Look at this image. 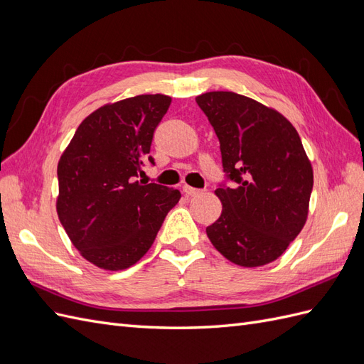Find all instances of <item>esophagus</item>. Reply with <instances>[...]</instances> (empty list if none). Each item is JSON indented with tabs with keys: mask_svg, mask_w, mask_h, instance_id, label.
Wrapping results in <instances>:
<instances>
[{
	"mask_svg": "<svg viewBox=\"0 0 364 364\" xmlns=\"http://www.w3.org/2000/svg\"><path fill=\"white\" fill-rule=\"evenodd\" d=\"M182 190H183V193H185L186 196H191V197H194V196H199V194H202V193H203V190L193 188V186H190V185H183V186H182Z\"/></svg>",
	"mask_w": 364,
	"mask_h": 364,
	"instance_id": "esophagus-1",
	"label": "esophagus"
}]
</instances>
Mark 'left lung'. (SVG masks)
I'll return each mask as SVG.
<instances>
[{"mask_svg":"<svg viewBox=\"0 0 364 364\" xmlns=\"http://www.w3.org/2000/svg\"><path fill=\"white\" fill-rule=\"evenodd\" d=\"M196 102L214 127L234 188H217L222 214L206 228L213 246L241 267L279 258L310 208L313 167L290 121L246 95L213 91Z\"/></svg>","mask_w":364,"mask_h":364,"instance_id":"8db88e82","label":"left lung"}]
</instances>
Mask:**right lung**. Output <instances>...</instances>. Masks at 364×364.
<instances>
[{"mask_svg":"<svg viewBox=\"0 0 364 364\" xmlns=\"http://www.w3.org/2000/svg\"><path fill=\"white\" fill-rule=\"evenodd\" d=\"M171 97L144 94L107 103L77 127L58 164L60 223L80 255L105 270L136 264L181 193L136 181Z\"/></svg>","mask_w":364,"mask_h":364,"instance_id":"obj_1","label":"right lung"}]
</instances>
